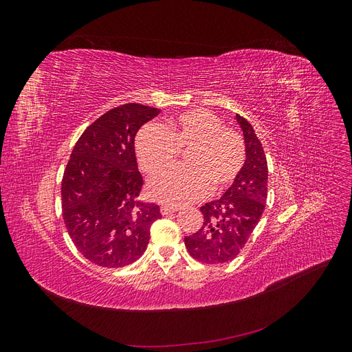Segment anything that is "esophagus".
<instances>
[{
	"instance_id": "obj_1",
	"label": "esophagus",
	"mask_w": 352,
	"mask_h": 352,
	"mask_svg": "<svg viewBox=\"0 0 352 352\" xmlns=\"http://www.w3.org/2000/svg\"><path fill=\"white\" fill-rule=\"evenodd\" d=\"M179 208L177 207H175V206H167V204H163L162 206V212L164 216H167V214H172V212H175V211H177Z\"/></svg>"
}]
</instances>
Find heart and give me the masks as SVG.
I'll list each match as a JSON object with an SVG mask.
<instances>
[{
    "instance_id": "obj_1",
    "label": "heart",
    "mask_w": 352,
    "mask_h": 352,
    "mask_svg": "<svg viewBox=\"0 0 352 352\" xmlns=\"http://www.w3.org/2000/svg\"><path fill=\"white\" fill-rule=\"evenodd\" d=\"M141 168L155 176L173 167L186 153V167L158 176L151 195L168 204H186L206 197L212 188L221 192L236 182L247 160L242 135L208 110H192L168 120L164 129L148 124L136 136Z\"/></svg>"
}]
</instances>
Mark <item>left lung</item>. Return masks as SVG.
Returning <instances> with one entry per match:
<instances>
[{"mask_svg":"<svg viewBox=\"0 0 352 352\" xmlns=\"http://www.w3.org/2000/svg\"><path fill=\"white\" fill-rule=\"evenodd\" d=\"M243 131L247 160L242 173L219 199L199 210V230L185 236L188 252L201 263L221 264L236 258L263 216L267 201V158L251 123L236 114Z\"/></svg>","mask_w":352,"mask_h":352,"instance_id":"1","label":"left lung"}]
</instances>
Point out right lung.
Segmentation results:
<instances>
[{
  "label": "right lung",
  "instance_id": "right-lung-1",
  "mask_svg": "<svg viewBox=\"0 0 352 352\" xmlns=\"http://www.w3.org/2000/svg\"><path fill=\"white\" fill-rule=\"evenodd\" d=\"M160 113L123 104L80 135L61 180V212L74 247L101 267H124L141 257L160 206L140 198L144 185L135 136Z\"/></svg>",
  "mask_w": 352,
  "mask_h": 352
}]
</instances>
